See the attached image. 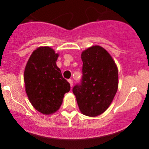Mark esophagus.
<instances>
[{
    "label": "esophagus",
    "instance_id": "obj_1",
    "mask_svg": "<svg viewBox=\"0 0 149 149\" xmlns=\"http://www.w3.org/2000/svg\"><path fill=\"white\" fill-rule=\"evenodd\" d=\"M68 82H69V84H70V86L72 87V86H73V81H72V79H69V80H68Z\"/></svg>",
    "mask_w": 149,
    "mask_h": 149
}]
</instances>
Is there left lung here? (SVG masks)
Instances as JSON below:
<instances>
[{"mask_svg": "<svg viewBox=\"0 0 149 149\" xmlns=\"http://www.w3.org/2000/svg\"><path fill=\"white\" fill-rule=\"evenodd\" d=\"M81 83L72 89L79 109L88 117L103 114L111 105L118 88V70L111 56L100 46L81 54Z\"/></svg>", "mask_w": 149, "mask_h": 149, "instance_id": "1", "label": "left lung"}]
</instances>
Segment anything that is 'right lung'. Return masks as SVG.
I'll use <instances>...</instances> for the list:
<instances>
[{"label":"right lung","instance_id":"right-lung-1","mask_svg":"<svg viewBox=\"0 0 149 149\" xmlns=\"http://www.w3.org/2000/svg\"><path fill=\"white\" fill-rule=\"evenodd\" d=\"M58 56L52 48L40 46L32 52L25 67L26 95L33 107L43 114L58 111L70 90V84L56 65Z\"/></svg>","mask_w":149,"mask_h":149}]
</instances>
